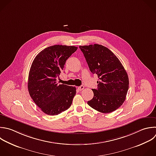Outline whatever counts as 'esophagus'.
Masks as SVG:
<instances>
[{
	"label": "esophagus",
	"mask_w": 156,
	"mask_h": 156,
	"mask_svg": "<svg viewBox=\"0 0 156 156\" xmlns=\"http://www.w3.org/2000/svg\"><path fill=\"white\" fill-rule=\"evenodd\" d=\"M77 89H78V90H79V91H82V90H83L84 89V87H83V85H81V86L77 87Z\"/></svg>",
	"instance_id": "1"
}]
</instances>
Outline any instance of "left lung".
<instances>
[{
    "label": "left lung",
    "instance_id": "8db88e82",
    "mask_svg": "<svg viewBox=\"0 0 156 156\" xmlns=\"http://www.w3.org/2000/svg\"><path fill=\"white\" fill-rule=\"evenodd\" d=\"M90 71L97 74V89H92L94 96L87 102L96 110L111 113L124 102L129 89L127 74L116 56L100 44L80 46Z\"/></svg>",
    "mask_w": 156,
    "mask_h": 156
}]
</instances>
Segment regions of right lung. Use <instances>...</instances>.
Instances as JSON below:
<instances>
[{"mask_svg":"<svg viewBox=\"0 0 156 156\" xmlns=\"http://www.w3.org/2000/svg\"><path fill=\"white\" fill-rule=\"evenodd\" d=\"M76 46L54 45L41 51L34 60L28 79L30 97L48 115H57L68 110L76 93L75 87L58 84L57 79L66 60L76 51Z\"/></svg>","mask_w":156,"mask_h":156,"instance_id":"right-lung-1","label":"right lung"}]
</instances>
